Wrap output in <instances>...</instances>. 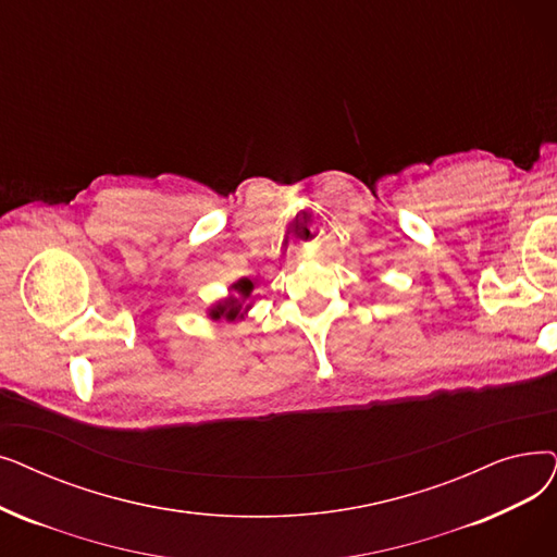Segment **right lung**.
I'll use <instances>...</instances> for the list:
<instances>
[{
	"label": "right lung",
	"instance_id": "right-lung-1",
	"mask_svg": "<svg viewBox=\"0 0 557 557\" xmlns=\"http://www.w3.org/2000/svg\"><path fill=\"white\" fill-rule=\"evenodd\" d=\"M232 296H227L225 300L213 302L207 309V317L211 321H238L246 319L248 311L252 309V292H255V282L248 277H240L238 282H234L230 286Z\"/></svg>",
	"mask_w": 557,
	"mask_h": 557
}]
</instances>
